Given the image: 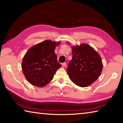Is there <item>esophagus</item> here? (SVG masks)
<instances>
[{
	"instance_id": "1",
	"label": "esophagus",
	"mask_w": 123,
	"mask_h": 123,
	"mask_svg": "<svg viewBox=\"0 0 123 123\" xmlns=\"http://www.w3.org/2000/svg\"><path fill=\"white\" fill-rule=\"evenodd\" d=\"M66 66V63H63L62 64V67L63 68H64V67H65Z\"/></svg>"
}]
</instances>
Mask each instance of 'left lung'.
Returning a JSON list of instances; mask_svg holds the SVG:
<instances>
[{"mask_svg":"<svg viewBox=\"0 0 123 123\" xmlns=\"http://www.w3.org/2000/svg\"><path fill=\"white\" fill-rule=\"evenodd\" d=\"M71 48L73 57L67 68V74L72 81L77 86L81 87L90 86L102 72L103 64L100 56L86 43Z\"/></svg>","mask_w":123,"mask_h":123,"instance_id":"left-lung-1","label":"left lung"}]
</instances>
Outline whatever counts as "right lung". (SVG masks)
<instances>
[{"label":"right lung","mask_w":123,"mask_h":123,"mask_svg":"<svg viewBox=\"0 0 123 123\" xmlns=\"http://www.w3.org/2000/svg\"><path fill=\"white\" fill-rule=\"evenodd\" d=\"M61 41L45 40L33 45L25 54L22 69L27 81L34 86L43 87L53 80L61 67L55 49Z\"/></svg>","instance_id":"obj_1"}]
</instances>
